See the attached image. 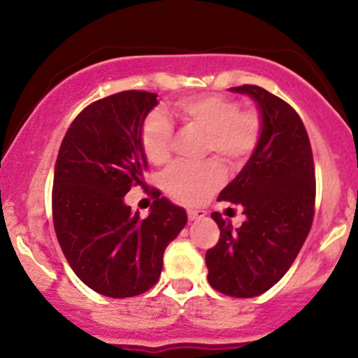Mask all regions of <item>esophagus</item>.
I'll return each mask as SVG.
<instances>
[{
	"label": "esophagus",
	"instance_id": "esophagus-1",
	"mask_svg": "<svg viewBox=\"0 0 358 358\" xmlns=\"http://www.w3.org/2000/svg\"><path fill=\"white\" fill-rule=\"evenodd\" d=\"M205 215H207V212L200 210V208H188V220L190 222L196 219H203Z\"/></svg>",
	"mask_w": 358,
	"mask_h": 358
}]
</instances>
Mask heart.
<instances>
[{
  "label": "heart",
  "instance_id": "obj_1",
  "mask_svg": "<svg viewBox=\"0 0 358 358\" xmlns=\"http://www.w3.org/2000/svg\"><path fill=\"white\" fill-rule=\"evenodd\" d=\"M175 114L185 126L205 136V151L215 153L227 165L237 166L256 150L261 138V117L256 110H241L239 104L219 94L193 96L175 104ZM141 148L151 165H165L171 155L173 127L165 114L153 110L141 126ZM224 183L217 162L200 166L175 165L166 171L163 187L183 203H200Z\"/></svg>",
  "mask_w": 358,
  "mask_h": 358
}]
</instances>
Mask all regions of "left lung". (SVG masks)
<instances>
[{"label": "left lung", "mask_w": 358, "mask_h": 358, "mask_svg": "<svg viewBox=\"0 0 358 358\" xmlns=\"http://www.w3.org/2000/svg\"><path fill=\"white\" fill-rule=\"evenodd\" d=\"M256 102L261 138L249 162L219 200L242 207L245 220L234 229L219 212L215 248L205 254L208 282L234 298L266 293L286 274L313 222L315 165L310 138L296 110L257 85L231 87Z\"/></svg>", "instance_id": "left-lung-1"}]
</instances>
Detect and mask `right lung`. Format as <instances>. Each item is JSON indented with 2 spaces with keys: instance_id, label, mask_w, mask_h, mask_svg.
I'll return each mask as SVG.
<instances>
[{
  "instance_id": "right-lung-1",
  "label": "right lung",
  "mask_w": 358,
  "mask_h": 358,
  "mask_svg": "<svg viewBox=\"0 0 358 358\" xmlns=\"http://www.w3.org/2000/svg\"><path fill=\"white\" fill-rule=\"evenodd\" d=\"M156 97L124 90L92 102L73 119L57 156V239L77 278L109 298L153 287L166 245L187 224V212L158 192L146 219L124 202L131 187H145L148 159L139 136Z\"/></svg>"
}]
</instances>
